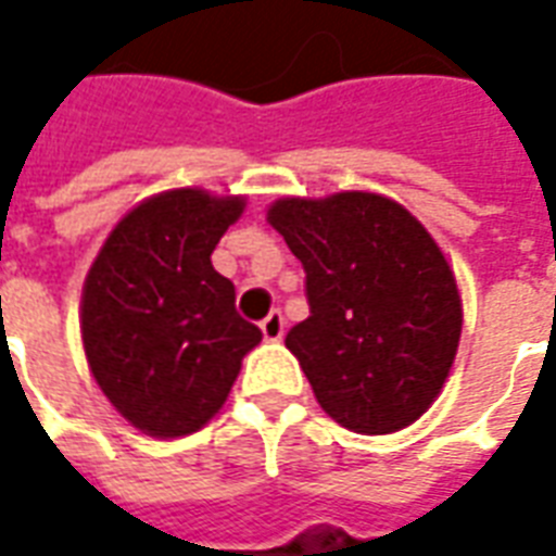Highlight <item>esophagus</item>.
Instances as JSON below:
<instances>
[{"label": "esophagus", "mask_w": 556, "mask_h": 556, "mask_svg": "<svg viewBox=\"0 0 556 556\" xmlns=\"http://www.w3.org/2000/svg\"><path fill=\"white\" fill-rule=\"evenodd\" d=\"M262 333H265L267 342H279V339H282V333H286V318H282L279 309H274V313L262 321Z\"/></svg>", "instance_id": "34e87169"}]
</instances>
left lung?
<instances>
[{"label": "left lung", "mask_w": 556, "mask_h": 556, "mask_svg": "<svg viewBox=\"0 0 556 556\" xmlns=\"http://www.w3.org/2000/svg\"><path fill=\"white\" fill-rule=\"evenodd\" d=\"M267 223L306 274L309 318L286 337L339 426L390 434L438 399L462 337V298L441 247L378 193L279 199Z\"/></svg>", "instance_id": "1"}]
</instances>
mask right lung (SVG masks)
<instances>
[{"instance_id":"obj_1","label":"right lung","mask_w":556,"mask_h":556,"mask_svg":"<svg viewBox=\"0 0 556 556\" xmlns=\"http://www.w3.org/2000/svg\"><path fill=\"white\" fill-rule=\"evenodd\" d=\"M241 195L195 187L146 199L94 258L79 306L91 375L122 417L154 438L202 429L229 396L262 330L235 309L211 253Z\"/></svg>"}]
</instances>
